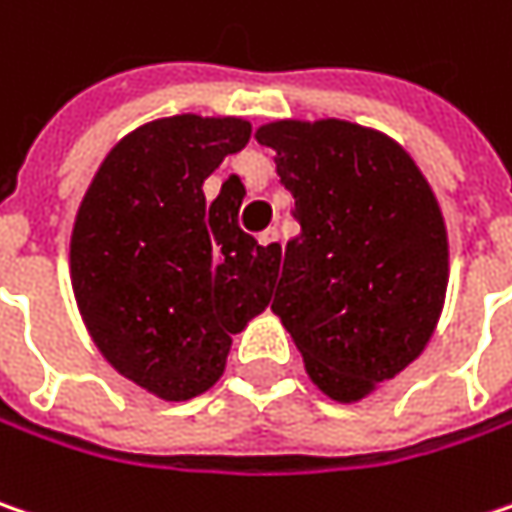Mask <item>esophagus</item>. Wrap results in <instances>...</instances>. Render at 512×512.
<instances>
[{"label":"esophagus","instance_id":"obj_1","mask_svg":"<svg viewBox=\"0 0 512 512\" xmlns=\"http://www.w3.org/2000/svg\"><path fill=\"white\" fill-rule=\"evenodd\" d=\"M257 243H260L263 249L275 252V255H281V252H284L281 237H278V228H266V231H260V234H257Z\"/></svg>","mask_w":512,"mask_h":512}]
</instances>
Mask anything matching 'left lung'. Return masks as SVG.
<instances>
[{
	"mask_svg": "<svg viewBox=\"0 0 512 512\" xmlns=\"http://www.w3.org/2000/svg\"><path fill=\"white\" fill-rule=\"evenodd\" d=\"M255 138L295 199L272 313L336 403H359L432 342L449 237L423 170L391 136L339 118L269 121Z\"/></svg>",
	"mask_w": 512,
	"mask_h": 512,
	"instance_id": "8db88e82",
	"label": "left lung"
}]
</instances>
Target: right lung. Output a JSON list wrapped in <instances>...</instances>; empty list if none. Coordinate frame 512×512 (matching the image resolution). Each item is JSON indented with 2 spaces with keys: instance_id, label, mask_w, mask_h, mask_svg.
I'll list each match as a JSON object with an SVG mask.
<instances>
[{
  "instance_id": "right-lung-1",
  "label": "right lung",
  "mask_w": 512,
  "mask_h": 512,
  "mask_svg": "<svg viewBox=\"0 0 512 512\" xmlns=\"http://www.w3.org/2000/svg\"><path fill=\"white\" fill-rule=\"evenodd\" d=\"M249 136L234 115L147 121L106 153L77 205L80 318L118 374L167 403L214 388L231 336L272 301L281 255L237 226L243 182L231 176L214 202L202 188Z\"/></svg>"
}]
</instances>
